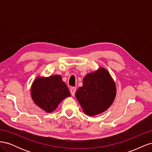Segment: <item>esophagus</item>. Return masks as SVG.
<instances>
[{
    "mask_svg": "<svg viewBox=\"0 0 152 152\" xmlns=\"http://www.w3.org/2000/svg\"><path fill=\"white\" fill-rule=\"evenodd\" d=\"M70 93L72 94V96H74L75 94V91H76V89L75 88V87H72V88L70 89Z\"/></svg>",
    "mask_w": 152,
    "mask_h": 152,
    "instance_id": "1",
    "label": "esophagus"
}]
</instances>
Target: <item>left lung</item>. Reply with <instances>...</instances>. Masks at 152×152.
<instances>
[{
    "label": "left lung",
    "mask_w": 152,
    "mask_h": 152,
    "mask_svg": "<svg viewBox=\"0 0 152 152\" xmlns=\"http://www.w3.org/2000/svg\"><path fill=\"white\" fill-rule=\"evenodd\" d=\"M115 95V84L108 72L103 68L86 75L83 85L75 93L83 111L89 116L107 110L112 104Z\"/></svg>",
    "instance_id": "1"
}]
</instances>
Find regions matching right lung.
Returning a JSON list of instances; mask_svg holds the SVG:
<instances>
[{"mask_svg":"<svg viewBox=\"0 0 152 152\" xmlns=\"http://www.w3.org/2000/svg\"><path fill=\"white\" fill-rule=\"evenodd\" d=\"M31 95L34 103L48 113L56 110L63 99L71 96L61 77L58 75L37 78L31 86Z\"/></svg>","mask_w":152,"mask_h":152,"instance_id":"right-lung-1","label":"right lung"}]
</instances>
